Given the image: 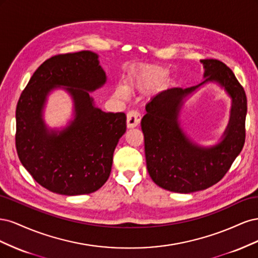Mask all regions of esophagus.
<instances>
[{
    "label": "esophagus",
    "instance_id": "34e87169",
    "mask_svg": "<svg viewBox=\"0 0 258 258\" xmlns=\"http://www.w3.org/2000/svg\"><path fill=\"white\" fill-rule=\"evenodd\" d=\"M141 121V115L138 111L131 110L127 114V127L128 128H135Z\"/></svg>",
    "mask_w": 258,
    "mask_h": 258
}]
</instances>
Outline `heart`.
I'll use <instances>...</instances> for the list:
<instances>
[{
    "instance_id": "1",
    "label": "heart",
    "mask_w": 258,
    "mask_h": 258,
    "mask_svg": "<svg viewBox=\"0 0 258 258\" xmlns=\"http://www.w3.org/2000/svg\"><path fill=\"white\" fill-rule=\"evenodd\" d=\"M167 73L168 70L162 68L143 70V71H140L137 75L130 77L127 81V87L129 89H145L152 87L153 85L158 83L162 77H165ZM115 92L119 98L123 99L127 97V89L123 86H118Z\"/></svg>"
}]
</instances>
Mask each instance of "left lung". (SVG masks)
<instances>
[{"label":"left lung","instance_id":"8db88e82","mask_svg":"<svg viewBox=\"0 0 258 258\" xmlns=\"http://www.w3.org/2000/svg\"><path fill=\"white\" fill-rule=\"evenodd\" d=\"M204 81L192 87L171 88L157 93L145 106L141 127L146 168L154 183L179 194L204 190L220 182L238 157L245 141L246 96L231 70L216 59L200 60ZM213 82L232 99L231 116L221 140L200 146L180 126L184 101L202 85Z\"/></svg>","mask_w":258,"mask_h":258}]
</instances>
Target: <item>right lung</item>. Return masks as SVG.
I'll list each match as a JSON object with an SVG mask.
<instances>
[{"label": "right lung", "instance_id": "obj_1", "mask_svg": "<svg viewBox=\"0 0 258 258\" xmlns=\"http://www.w3.org/2000/svg\"><path fill=\"white\" fill-rule=\"evenodd\" d=\"M106 80L99 54L83 50L46 60L22 91L16 108L18 157L46 189L66 196L90 194L110 176L115 147L126 132V114L96 106L90 92ZM57 89L72 97L74 118L66 127L51 130L43 110Z\"/></svg>", "mask_w": 258, "mask_h": 258}]
</instances>
